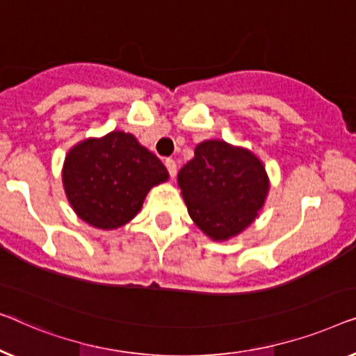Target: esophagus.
Returning <instances> with one entry per match:
<instances>
[{
  "instance_id": "esophagus-1",
  "label": "esophagus",
  "mask_w": 356,
  "mask_h": 356,
  "mask_svg": "<svg viewBox=\"0 0 356 356\" xmlns=\"http://www.w3.org/2000/svg\"><path fill=\"white\" fill-rule=\"evenodd\" d=\"M164 164H166L169 176H171V177L176 176V172H177V164H176V161H174V159H171V158H168L166 161H164Z\"/></svg>"
}]
</instances>
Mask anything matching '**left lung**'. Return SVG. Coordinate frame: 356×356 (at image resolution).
Returning a JSON list of instances; mask_svg holds the SVG:
<instances>
[{
	"label": "left lung",
	"instance_id": "8db88e82",
	"mask_svg": "<svg viewBox=\"0 0 356 356\" xmlns=\"http://www.w3.org/2000/svg\"><path fill=\"white\" fill-rule=\"evenodd\" d=\"M177 182L190 218L213 240H227L248 227L269 190L263 163L250 149L222 140L198 143Z\"/></svg>",
	"mask_w": 356,
	"mask_h": 356
}]
</instances>
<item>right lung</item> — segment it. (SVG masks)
I'll use <instances>...</instances> for the list:
<instances>
[{"instance_id": "add662e5", "label": "right lung", "mask_w": 356, "mask_h": 356, "mask_svg": "<svg viewBox=\"0 0 356 356\" xmlns=\"http://www.w3.org/2000/svg\"><path fill=\"white\" fill-rule=\"evenodd\" d=\"M168 169L132 134L113 130L69 149L63 168L64 192L77 216L98 229H118L142 209Z\"/></svg>"}]
</instances>
